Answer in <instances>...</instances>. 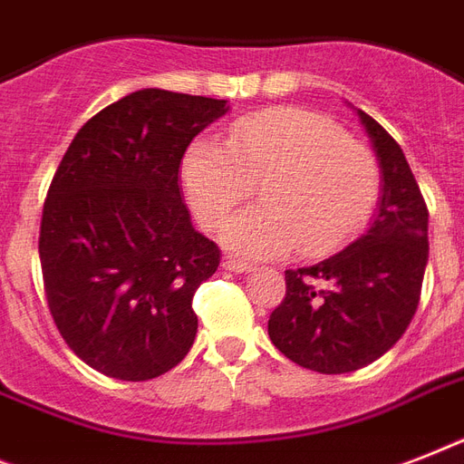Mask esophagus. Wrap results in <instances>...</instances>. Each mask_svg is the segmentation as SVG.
Here are the masks:
<instances>
[{"mask_svg": "<svg viewBox=\"0 0 464 464\" xmlns=\"http://www.w3.org/2000/svg\"><path fill=\"white\" fill-rule=\"evenodd\" d=\"M224 267L228 272H236V275H246L253 269V265H247V262H240V260H233V257H226L224 260Z\"/></svg>", "mask_w": 464, "mask_h": 464, "instance_id": "34e87169", "label": "esophagus"}]
</instances>
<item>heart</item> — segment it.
<instances>
[{"instance_id":"b5f03b06","label":"heart","mask_w":464,"mask_h":464,"mask_svg":"<svg viewBox=\"0 0 464 464\" xmlns=\"http://www.w3.org/2000/svg\"><path fill=\"white\" fill-rule=\"evenodd\" d=\"M180 180L199 224L217 231L262 185V209L226 226L228 250L275 257L298 246L304 255L334 253L371 224L382 192L373 151L317 112L276 108L243 115L226 144L192 141Z\"/></svg>"}]
</instances>
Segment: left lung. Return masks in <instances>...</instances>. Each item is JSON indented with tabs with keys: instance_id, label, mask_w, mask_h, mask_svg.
<instances>
[{
	"instance_id": "8db88e82",
	"label": "left lung",
	"mask_w": 464,
	"mask_h": 464,
	"mask_svg": "<svg viewBox=\"0 0 464 464\" xmlns=\"http://www.w3.org/2000/svg\"><path fill=\"white\" fill-rule=\"evenodd\" d=\"M382 168L373 226L342 253L286 269V296L269 315L272 344L317 373H352L402 337L421 298L429 209L402 149L359 111Z\"/></svg>"
}]
</instances>
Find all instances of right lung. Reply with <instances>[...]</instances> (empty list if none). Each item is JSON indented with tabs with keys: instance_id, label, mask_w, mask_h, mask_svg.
<instances>
[{
	"instance_id": "add662e5",
	"label": "right lung",
	"mask_w": 464,
	"mask_h": 464,
	"mask_svg": "<svg viewBox=\"0 0 464 464\" xmlns=\"http://www.w3.org/2000/svg\"><path fill=\"white\" fill-rule=\"evenodd\" d=\"M226 101L141 89L93 115L62 156L40 218L50 315L98 373L151 381L185 359L192 296L221 250L189 224L178 170Z\"/></svg>"
}]
</instances>
